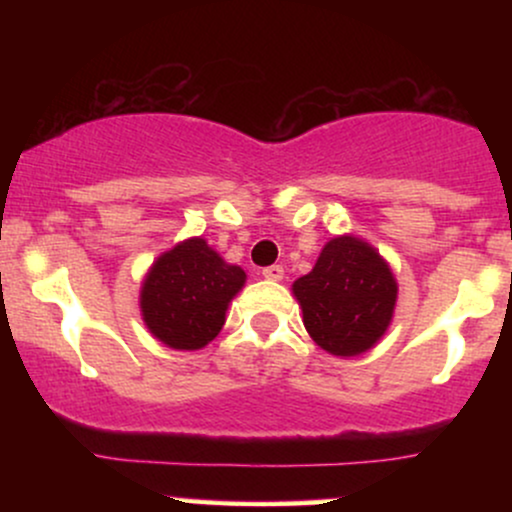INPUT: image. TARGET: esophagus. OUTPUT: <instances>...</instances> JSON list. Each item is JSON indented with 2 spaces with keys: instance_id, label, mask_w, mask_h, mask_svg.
<instances>
[{
  "instance_id": "esophagus-1",
  "label": "esophagus",
  "mask_w": 512,
  "mask_h": 512,
  "mask_svg": "<svg viewBox=\"0 0 512 512\" xmlns=\"http://www.w3.org/2000/svg\"><path fill=\"white\" fill-rule=\"evenodd\" d=\"M262 276L267 281H281V279H284V267H281V264H272V267H264L262 269Z\"/></svg>"
}]
</instances>
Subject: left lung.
<instances>
[{
    "label": "left lung",
    "instance_id": "left-lung-1",
    "mask_svg": "<svg viewBox=\"0 0 512 512\" xmlns=\"http://www.w3.org/2000/svg\"><path fill=\"white\" fill-rule=\"evenodd\" d=\"M303 325L332 356L366 354L390 327L397 281L366 240L337 236L317 257L313 272L293 281Z\"/></svg>",
    "mask_w": 512,
    "mask_h": 512
}]
</instances>
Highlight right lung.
<instances>
[{"label":"right lung","mask_w":512,"mask_h":512,"mask_svg":"<svg viewBox=\"0 0 512 512\" xmlns=\"http://www.w3.org/2000/svg\"><path fill=\"white\" fill-rule=\"evenodd\" d=\"M243 286L238 264H228L204 238H187L163 252L144 276V325L170 349L197 351L221 332L228 303Z\"/></svg>","instance_id":"obj_1"}]
</instances>
